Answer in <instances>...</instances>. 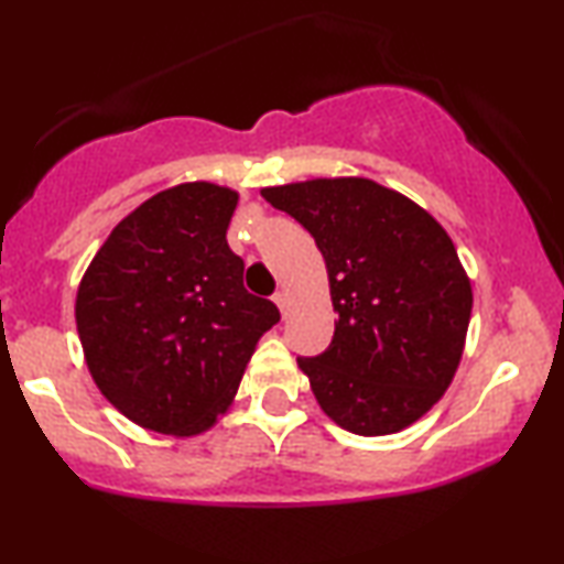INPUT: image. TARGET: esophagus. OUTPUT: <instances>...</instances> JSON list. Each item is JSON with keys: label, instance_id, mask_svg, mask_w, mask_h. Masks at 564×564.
<instances>
[{"label": "esophagus", "instance_id": "obj_1", "mask_svg": "<svg viewBox=\"0 0 564 564\" xmlns=\"http://www.w3.org/2000/svg\"><path fill=\"white\" fill-rule=\"evenodd\" d=\"M274 303H276V307H280V311H282V315H288V303H290L288 292H276Z\"/></svg>", "mask_w": 564, "mask_h": 564}]
</instances>
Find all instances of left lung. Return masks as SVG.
<instances>
[{
  "mask_svg": "<svg viewBox=\"0 0 564 564\" xmlns=\"http://www.w3.org/2000/svg\"><path fill=\"white\" fill-rule=\"evenodd\" d=\"M315 238L338 313L318 357H297L323 413L359 436L419 421L457 372L473 288L431 215L365 176L261 189Z\"/></svg>",
  "mask_w": 564,
  "mask_h": 564,
  "instance_id": "obj_1",
  "label": "left lung"
}]
</instances>
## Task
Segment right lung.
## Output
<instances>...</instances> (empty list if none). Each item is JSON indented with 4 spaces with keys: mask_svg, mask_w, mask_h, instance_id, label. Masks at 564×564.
I'll return each mask as SVG.
<instances>
[{
    "mask_svg": "<svg viewBox=\"0 0 564 564\" xmlns=\"http://www.w3.org/2000/svg\"><path fill=\"white\" fill-rule=\"evenodd\" d=\"M238 195L210 182L164 189L122 218L76 292L91 380L122 415L195 436L234 400L257 341L280 321L243 288L226 230Z\"/></svg>",
    "mask_w": 564,
    "mask_h": 564,
    "instance_id": "add662e5",
    "label": "right lung"
}]
</instances>
